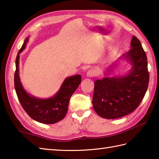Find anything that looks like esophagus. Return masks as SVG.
Returning a JSON list of instances; mask_svg holds the SVG:
<instances>
[{
    "label": "esophagus",
    "instance_id": "1",
    "mask_svg": "<svg viewBox=\"0 0 159 159\" xmlns=\"http://www.w3.org/2000/svg\"><path fill=\"white\" fill-rule=\"evenodd\" d=\"M97 75V70L96 69H91L87 72V76L88 77H93Z\"/></svg>",
    "mask_w": 159,
    "mask_h": 159
}]
</instances>
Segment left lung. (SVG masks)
<instances>
[{
  "label": "left lung",
  "instance_id": "8db88e82",
  "mask_svg": "<svg viewBox=\"0 0 159 159\" xmlns=\"http://www.w3.org/2000/svg\"><path fill=\"white\" fill-rule=\"evenodd\" d=\"M130 46L129 51L121 57L133 66L130 72L94 83L93 107L103 118L116 119L133 112L146 93L150 78L146 54L135 36H133Z\"/></svg>",
  "mask_w": 159,
  "mask_h": 159
}]
</instances>
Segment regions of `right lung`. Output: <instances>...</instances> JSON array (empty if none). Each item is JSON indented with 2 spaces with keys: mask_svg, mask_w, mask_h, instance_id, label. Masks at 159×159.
<instances>
[{
  "mask_svg": "<svg viewBox=\"0 0 159 159\" xmlns=\"http://www.w3.org/2000/svg\"><path fill=\"white\" fill-rule=\"evenodd\" d=\"M29 38L25 40L16 59L14 86L17 96L22 108L33 120L42 124H55L63 119L68 109L69 101L81 82V76L78 74L64 80L60 89L50 98H38L29 94L23 88L19 76L20 53L25 48Z\"/></svg>",
  "mask_w": 159,
  "mask_h": 159,
  "instance_id": "add662e5",
  "label": "right lung"
}]
</instances>
